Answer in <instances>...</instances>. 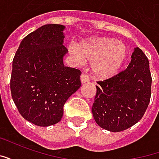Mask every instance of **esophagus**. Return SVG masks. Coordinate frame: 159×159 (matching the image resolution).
<instances>
[{"mask_svg":"<svg viewBox=\"0 0 159 159\" xmlns=\"http://www.w3.org/2000/svg\"><path fill=\"white\" fill-rule=\"evenodd\" d=\"M80 80H81V83H85L87 82H89V76L86 75V74H82L81 76H80Z\"/></svg>","mask_w":159,"mask_h":159,"instance_id":"obj_1","label":"esophagus"}]
</instances>
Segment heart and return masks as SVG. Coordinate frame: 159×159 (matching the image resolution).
I'll list each match as a JSON object with an SVG mask.
<instances>
[{
	"instance_id": "obj_1",
	"label": "heart",
	"mask_w": 159,
	"mask_h": 159,
	"mask_svg": "<svg viewBox=\"0 0 159 159\" xmlns=\"http://www.w3.org/2000/svg\"><path fill=\"white\" fill-rule=\"evenodd\" d=\"M68 48L76 61L92 63L93 75L101 80L117 76L128 55L126 46L111 37H97L82 42L78 47L70 45Z\"/></svg>"
}]
</instances>
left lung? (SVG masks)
I'll list each match as a JSON object with an SVG mask.
<instances>
[{
    "label": "left lung",
    "mask_w": 159,
    "mask_h": 159,
    "mask_svg": "<svg viewBox=\"0 0 159 159\" xmlns=\"http://www.w3.org/2000/svg\"><path fill=\"white\" fill-rule=\"evenodd\" d=\"M97 83L92 113L100 128L120 132L141 119L150 102L152 86L149 61L141 49L134 48L125 70Z\"/></svg>",
    "instance_id": "8db88e82"
}]
</instances>
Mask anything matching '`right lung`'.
Instances as JSON below:
<instances>
[{
    "instance_id": "add662e5",
    "label": "right lung",
    "mask_w": 159,
    "mask_h": 159,
    "mask_svg": "<svg viewBox=\"0 0 159 159\" xmlns=\"http://www.w3.org/2000/svg\"><path fill=\"white\" fill-rule=\"evenodd\" d=\"M65 26L45 25L26 36L12 61L10 89L24 118L35 125L59 123L64 105L81 86V71L64 65Z\"/></svg>"
}]
</instances>
